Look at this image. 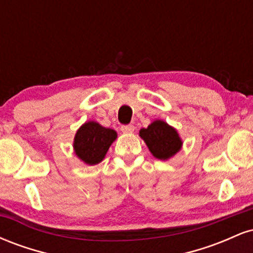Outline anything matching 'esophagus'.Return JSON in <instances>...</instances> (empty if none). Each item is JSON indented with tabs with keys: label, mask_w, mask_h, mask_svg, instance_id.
<instances>
[{
	"label": "esophagus",
	"mask_w": 253,
	"mask_h": 253,
	"mask_svg": "<svg viewBox=\"0 0 253 253\" xmlns=\"http://www.w3.org/2000/svg\"><path fill=\"white\" fill-rule=\"evenodd\" d=\"M121 130H123V133L128 134V133L134 132V126L133 125H125V126L121 127Z\"/></svg>",
	"instance_id": "obj_1"
}]
</instances>
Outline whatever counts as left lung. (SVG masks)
<instances>
[{
  "instance_id": "8db88e82",
  "label": "left lung",
  "mask_w": 253,
  "mask_h": 253,
  "mask_svg": "<svg viewBox=\"0 0 253 253\" xmlns=\"http://www.w3.org/2000/svg\"><path fill=\"white\" fill-rule=\"evenodd\" d=\"M139 135L152 156L161 161H168L182 149L183 141L177 129L163 120H155L146 128H141Z\"/></svg>"
}]
</instances>
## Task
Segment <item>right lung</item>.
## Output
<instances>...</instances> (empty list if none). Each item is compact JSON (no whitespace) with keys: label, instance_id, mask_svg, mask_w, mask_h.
<instances>
[{"label":"right lung","instance_id":"add662e5","mask_svg":"<svg viewBox=\"0 0 253 253\" xmlns=\"http://www.w3.org/2000/svg\"><path fill=\"white\" fill-rule=\"evenodd\" d=\"M117 138L118 133L114 129L101 126L96 121H86L75 134L74 152L83 163L96 165L103 161Z\"/></svg>","mask_w":253,"mask_h":253}]
</instances>
